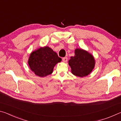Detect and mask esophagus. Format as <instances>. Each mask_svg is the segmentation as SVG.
<instances>
[{"mask_svg": "<svg viewBox=\"0 0 121 121\" xmlns=\"http://www.w3.org/2000/svg\"><path fill=\"white\" fill-rule=\"evenodd\" d=\"M62 61L63 62H67V61H68V58L67 57H65V58H62Z\"/></svg>", "mask_w": 121, "mask_h": 121, "instance_id": "34e87169", "label": "esophagus"}]
</instances>
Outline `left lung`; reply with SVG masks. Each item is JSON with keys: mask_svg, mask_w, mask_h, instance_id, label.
Masks as SVG:
<instances>
[{"mask_svg": "<svg viewBox=\"0 0 121 121\" xmlns=\"http://www.w3.org/2000/svg\"><path fill=\"white\" fill-rule=\"evenodd\" d=\"M95 63L92 55L82 48H76L75 56H71L68 61L73 74L81 77L89 75L95 68Z\"/></svg>", "mask_w": 121, "mask_h": 121, "instance_id": "1", "label": "left lung"}]
</instances>
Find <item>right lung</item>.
I'll use <instances>...</instances> for the list:
<instances>
[{
  "label": "right lung",
  "instance_id": "add662e5",
  "mask_svg": "<svg viewBox=\"0 0 121 121\" xmlns=\"http://www.w3.org/2000/svg\"><path fill=\"white\" fill-rule=\"evenodd\" d=\"M62 59L48 46L41 47L30 54L28 65L36 75L46 77L53 73L55 65Z\"/></svg>",
  "mask_w": 121,
  "mask_h": 121
}]
</instances>
